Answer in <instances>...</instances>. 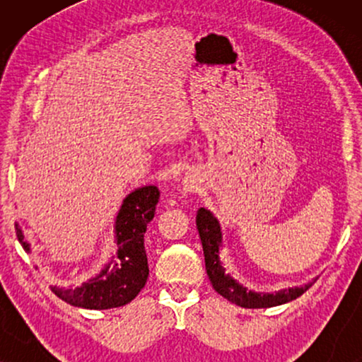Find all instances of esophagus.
<instances>
[{
  "mask_svg": "<svg viewBox=\"0 0 362 362\" xmlns=\"http://www.w3.org/2000/svg\"><path fill=\"white\" fill-rule=\"evenodd\" d=\"M199 177H197L196 173H187V175L182 177V191L185 192H194L199 187Z\"/></svg>",
  "mask_w": 362,
  "mask_h": 362,
  "instance_id": "34e87169",
  "label": "esophagus"
}]
</instances>
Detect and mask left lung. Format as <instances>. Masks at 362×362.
Listing matches in <instances>:
<instances>
[{"label": "left lung", "mask_w": 362, "mask_h": 362, "mask_svg": "<svg viewBox=\"0 0 362 362\" xmlns=\"http://www.w3.org/2000/svg\"><path fill=\"white\" fill-rule=\"evenodd\" d=\"M196 226L199 230L202 250H204L207 276H209L217 293L229 300L230 303H235L242 308H272V306L296 300L311 286V284H308L305 286L280 290L276 293H257L254 290H249L247 286L239 284L234 276L226 274L224 264L221 262V249L224 239H222L221 224L214 214L207 211L206 207H201L196 216Z\"/></svg>", "instance_id": "left-lung-1"}]
</instances>
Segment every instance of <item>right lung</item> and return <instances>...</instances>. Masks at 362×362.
Wrapping results in <instances>:
<instances>
[{
	"label": "right lung",
	"instance_id": "1",
	"mask_svg": "<svg viewBox=\"0 0 362 362\" xmlns=\"http://www.w3.org/2000/svg\"><path fill=\"white\" fill-rule=\"evenodd\" d=\"M158 199L160 191L156 186H141L132 191L123 199L113 224L117 252L112 259L82 285L69 288L51 285L54 293L69 305L87 310H110L130 303L145 286L150 274L145 232L155 217ZM14 227L18 240L29 254L31 245L24 239L23 229L18 222Z\"/></svg>",
	"mask_w": 362,
	"mask_h": 362
}]
</instances>
